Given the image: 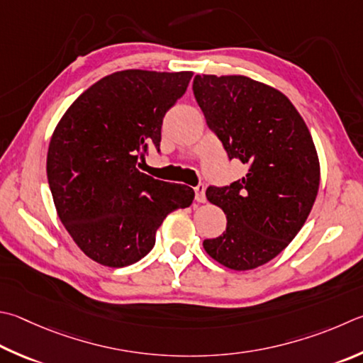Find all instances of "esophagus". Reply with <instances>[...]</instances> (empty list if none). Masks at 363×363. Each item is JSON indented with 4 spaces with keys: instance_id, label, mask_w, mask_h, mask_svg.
Here are the masks:
<instances>
[{
    "instance_id": "obj_1",
    "label": "esophagus",
    "mask_w": 363,
    "mask_h": 363,
    "mask_svg": "<svg viewBox=\"0 0 363 363\" xmlns=\"http://www.w3.org/2000/svg\"><path fill=\"white\" fill-rule=\"evenodd\" d=\"M204 184H199V186L195 187V195H196V201L199 203H204L206 201V195H204Z\"/></svg>"
}]
</instances>
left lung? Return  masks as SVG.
Instances as JSON below:
<instances>
[{"mask_svg": "<svg viewBox=\"0 0 363 363\" xmlns=\"http://www.w3.org/2000/svg\"><path fill=\"white\" fill-rule=\"evenodd\" d=\"M194 95L209 130L245 177L209 186L206 199L227 216L203 247L223 267L246 272L274 259L306 222L320 169L311 133L286 95L246 76L196 74Z\"/></svg>", "mask_w": 363, "mask_h": 363, "instance_id": "left-lung-1", "label": "left lung"}]
</instances>
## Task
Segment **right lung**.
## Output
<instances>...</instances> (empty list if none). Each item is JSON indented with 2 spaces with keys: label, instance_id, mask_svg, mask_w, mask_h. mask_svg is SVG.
I'll return each mask as SVG.
<instances>
[{
  "label": "right lung",
  "instance_id": "add662e5",
  "mask_svg": "<svg viewBox=\"0 0 363 363\" xmlns=\"http://www.w3.org/2000/svg\"><path fill=\"white\" fill-rule=\"evenodd\" d=\"M190 79V71H118L85 90L58 122L49 187L65 228L91 260L113 268L141 260L164 217L192 204L194 189L136 168L149 146L160 152L163 117Z\"/></svg>",
  "mask_w": 363,
  "mask_h": 363
}]
</instances>
